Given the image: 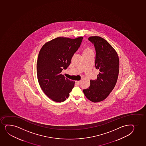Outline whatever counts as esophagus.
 I'll use <instances>...</instances> for the list:
<instances>
[{"label": "esophagus", "instance_id": "1", "mask_svg": "<svg viewBox=\"0 0 146 146\" xmlns=\"http://www.w3.org/2000/svg\"><path fill=\"white\" fill-rule=\"evenodd\" d=\"M76 82L78 85H79L80 84L81 81H76Z\"/></svg>", "mask_w": 146, "mask_h": 146}]
</instances>
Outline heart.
Listing matches in <instances>:
<instances>
[{"instance_id": "1", "label": "heart", "mask_w": 146, "mask_h": 146, "mask_svg": "<svg viewBox=\"0 0 146 146\" xmlns=\"http://www.w3.org/2000/svg\"><path fill=\"white\" fill-rule=\"evenodd\" d=\"M92 52H93L92 50L90 47H86L84 49L83 54H89V53H92Z\"/></svg>"}]
</instances>
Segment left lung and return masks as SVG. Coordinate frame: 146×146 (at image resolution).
Instances as JSON below:
<instances>
[{
    "label": "left lung",
    "mask_w": 146,
    "mask_h": 146,
    "mask_svg": "<svg viewBox=\"0 0 146 146\" xmlns=\"http://www.w3.org/2000/svg\"><path fill=\"white\" fill-rule=\"evenodd\" d=\"M89 40L96 48L95 66L98 69L97 79L90 80V86L84 89L86 97L92 102L104 100L113 89L119 74V60L117 53L102 37L90 36Z\"/></svg>",
    "instance_id": "1"
}]
</instances>
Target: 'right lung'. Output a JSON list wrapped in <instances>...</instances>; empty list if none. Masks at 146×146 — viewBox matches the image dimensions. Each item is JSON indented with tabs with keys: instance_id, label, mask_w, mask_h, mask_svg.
Returning <instances> with one entry per match:
<instances>
[{
	"instance_id": "right-lung-1",
	"label": "right lung",
	"mask_w": 146,
	"mask_h": 146,
	"mask_svg": "<svg viewBox=\"0 0 146 146\" xmlns=\"http://www.w3.org/2000/svg\"><path fill=\"white\" fill-rule=\"evenodd\" d=\"M82 39V36L56 37L46 43L40 50L36 65L37 79L42 91L54 101H64L74 87V81L64 77L61 72L70 65Z\"/></svg>"
}]
</instances>
